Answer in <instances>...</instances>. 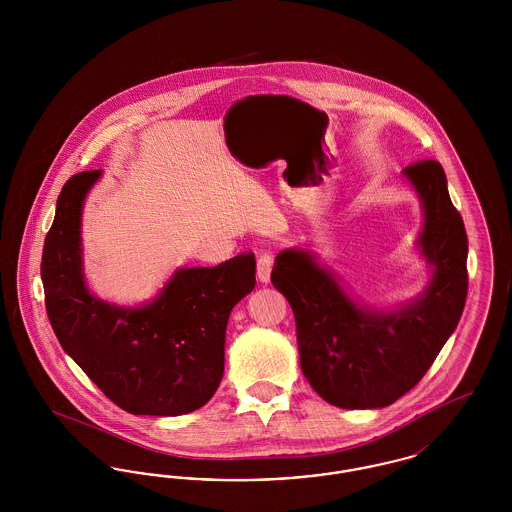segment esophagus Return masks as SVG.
<instances>
[{
	"mask_svg": "<svg viewBox=\"0 0 512 512\" xmlns=\"http://www.w3.org/2000/svg\"><path fill=\"white\" fill-rule=\"evenodd\" d=\"M274 267V255L270 251H263L257 259V278L267 284L270 280V270Z\"/></svg>",
	"mask_w": 512,
	"mask_h": 512,
	"instance_id": "obj_1",
	"label": "esophagus"
}]
</instances>
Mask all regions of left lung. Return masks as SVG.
<instances>
[{
  "instance_id": "1",
  "label": "left lung",
  "mask_w": 512,
  "mask_h": 512,
  "mask_svg": "<svg viewBox=\"0 0 512 512\" xmlns=\"http://www.w3.org/2000/svg\"><path fill=\"white\" fill-rule=\"evenodd\" d=\"M422 197L418 245L434 265L424 295L395 313L357 307L305 251H282L270 280L295 317L299 363L318 395L341 409H380L413 390L457 328L468 292V238L443 167L405 169Z\"/></svg>"
}]
</instances>
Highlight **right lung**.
Returning a JSON list of instances; mask_svg holds the SVG:
<instances>
[{"mask_svg": "<svg viewBox=\"0 0 512 512\" xmlns=\"http://www.w3.org/2000/svg\"><path fill=\"white\" fill-rule=\"evenodd\" d=\"M99 174H74L57 197L40 267L51 328L74 363L126 413H192L219 388L226 324L232 307L255 288V255L182 268L142 309L99 301L80 268L82 201Z\"/></svg>", "mask_w": 512, "mask_h": 512, "instance_id": "1", "label": "right lung"}]
</instances>
